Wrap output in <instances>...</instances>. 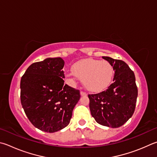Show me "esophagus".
I'll use <instances>...</instances> for the list:
<instances>
[{
  "instance_id": "34e87169",
  "label": "esophagus",
  "mask_w": 157,
  "mask_h": 157,
  "mask_svg": "<svg viewBox=\"0 0 157 157\" xmlns=\"http://www.w3.org/2000/svg\"><path fill=\"white\" fill-rule=\"evenodd\" d=\"M80 95H81V96H86L87 94H86V92H84V91H81Z\"/></svg>"
}]
</instances>
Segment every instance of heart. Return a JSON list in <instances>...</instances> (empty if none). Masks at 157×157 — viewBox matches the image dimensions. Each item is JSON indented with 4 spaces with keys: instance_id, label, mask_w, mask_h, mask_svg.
I'll list each match as a JSON object with an SVG mask.
<instances>
[{
    "instance_id": "b5f03b06",
    "label": "heart",
    "mask_w": 157,
    "mask_h": 157,
    "mask_svg": "<svg viewBox=\"0 0 157 157\" xmlns=\"http://www.w3.org/2000/svg\"><path fill=\"white\" fill-rule=\"evenodd\" d=\"M76 76L83 82L84 87L92 92H99L106 88L114 75L113 67L108 61L86 59L73 65L72 73L67 76Z\"/></svg>"
}]
</instances>
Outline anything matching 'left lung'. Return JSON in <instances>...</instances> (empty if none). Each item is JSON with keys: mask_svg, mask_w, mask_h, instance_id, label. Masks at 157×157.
<instances>
[{"mask_svg": "<svg viewBox=\"0 0 157 157\" xmlns=\"http://www.w3.org/2000/svg\"><path fill=\"white\" fill-rule=\"evenodd\" d=\"M113 67V82L106 90L89 94L91 115L98 124L118 128L124 125L135 112L138 90L135 76L126 62L103 56Z\"/></svg>", "mask_w": 157, "mask_h": 157, "instance_id": "1", "label": "left lung"}]
</instances>
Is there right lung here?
<instances>
[{
	"instance_id": "obj_1",
	"label": "right lung",
	"mask_w": 157,
	"mask_h": 157,
	"mask_svg": "<svg viewBox=\"0 0 157 157\" xmlns=\"http://www.w3.org/2000/svg\"><path fill=\"white\" fill-rule=\"evenodd\" d=\"M64 61L49 58L27 68L21 80V101L36 128L55 132L68 126L80 98L79 90L64 84Z\"/></svg>"
}]
</instances>
